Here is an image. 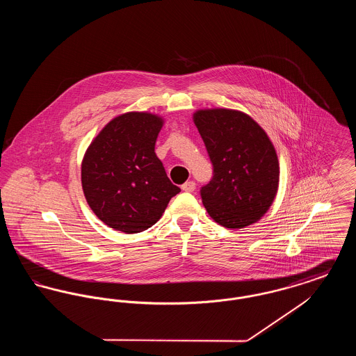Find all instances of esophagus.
<instances>
[{"mask_svg": "<svg viewBox=\"0 0 356 356\" xmlns=\"http://www.w3.org/2000/svg\"><path fill=\"white\" fill-rule=\"evenodd\" d=\"M195 188H196V184H195L193 181H186V183H184V184L181 186V189H183L184 192H193Z\"/></svg>", "mask_w": 356, "mask_h": 356, "instance_id": "1", "label": "esophagus"}]
</instances>
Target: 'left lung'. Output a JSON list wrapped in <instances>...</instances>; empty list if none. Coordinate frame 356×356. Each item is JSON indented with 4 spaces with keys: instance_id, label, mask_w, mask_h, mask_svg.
I'll return each mask as SVG.
<instances>
[{
    "instance_id": "left-lung-1",
    "label": "left lung",
    "mask_w": 356,
    "mask_h": 356,
    "mask_svg": "<svg viewBox=\"0 0 356 356\" xmlns=\"http://www.w3.org/2000/svg\"><path fill=\"white\" fill-rule=\"evenodd\" d=\"M193 121L213 167L211 181L200 189L207 212L227 228L254 224L268 211L279 186L271 140L238 111H197Z\"/></svg>"
}]
</instances>
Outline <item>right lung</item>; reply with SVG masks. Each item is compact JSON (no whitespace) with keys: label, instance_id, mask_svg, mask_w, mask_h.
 <instances>
[{"label":"right lung","instance_id":"right-lung-1","mask_svg":"<svg viewBox=\"0 0 356 356\" xmlns=\"http://www.w3.org/2000/svg\"><path fill=\"white\" fill-rule=\"evenodd\" d=\"M161 127L163 119L152 113H124L104 127L85 153V199L96 216L116 231L148 229L180 192L154 153Z\"/></svg>","mask_w":356,"mask_h":356}]
</instances>
